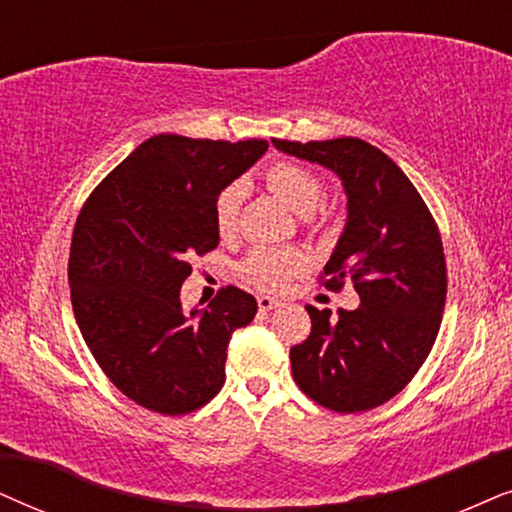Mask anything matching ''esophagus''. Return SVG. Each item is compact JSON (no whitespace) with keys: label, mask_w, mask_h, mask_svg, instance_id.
<instances>
[{"label":"esophagus","mask_w":512,"mask_h":512,"mask_svg":"<svg viewBox=\"0 0 512 512\" xmlns=\"http://www.w3.org/2000/svg\"><path fill=\"white\" fill-rule=\"evenodd\" d=\"M257 306H260V311H274L281 306V299H276L271 295H260L257 297Z\"/></svg>","instance_id":"34e87169"}]
</instances>
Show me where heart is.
Here are the masks:
<instances>
[{
    "label": "heart",
    "mask_w": 512,
    "mask_h": 512,
    "mask_svg": "<svg viewBox=\"0 0 512 512\" xmlns=\"http://www.w3.org/2000/svg\"><path fill=\"white\" fill-rule=\"evenodd\" d=\"M267 187L290 210L309 215L323 196V182L311 168L295 161H278L267 170ZM245 185L241 180L231 182L215 201V227L227 236L236 227L238 208H241ZM306 267V255L299 248H255L241 264L245 281L262 290H283L285 285Z\"/></svg>",
    "instance_id": "1"
}]
</instances>
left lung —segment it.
<instances>
[{"label":"left lung","instance_id":"1","mask_svg":"<svg viewBox=\"0 0 512 512\" xmlns=\"http://www.w3.org/2000/svg\"><path fill=\"white\" fill-rule=\"evenodd\" d=\"M271 142L342 180L349 215L323 285L342 290L351 281L360 297L358 309L337 316L306 306L311 335L290 349L292 377L327 410H372L410 384L438 337L447 297L438 224L403 170L370 142Z\"/></svg>","mask_w":512,"mask_h":512}]
</instances>
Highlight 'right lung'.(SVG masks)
<instances>
[{
    "instance_id": "right-lung-1",
    "label": "right lung",
    "mask_w": 512,
    "mask_h": 512,
    "mask_svg": "<svg viewBox=\"0 0 512 512\" xmlns=\"http://www.w3.org/2000/svg\"><path fill=\"white\" fill-rule=\"evenodd\" d=\"M267 147L154 135L81 208L67 264L74 318L102 372L140 407L177 417L220 393L229 339L257 302L227 285L187 313L180 288L189 260L220 243L217 196Z\"/></svg>"
}]
</instances>
